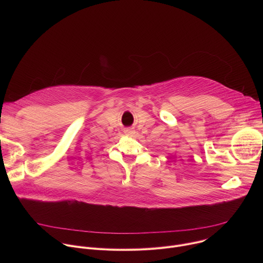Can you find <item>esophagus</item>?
I'll return each mask as SVG.
<instances>
[{
	"mask_svg": "<svg viewBox=\"0 0 263 263\" xmlns=\"http://www.w3.org/2000/svg\"><path fill=\"white\" fill-rule=\"evenodd\" d=\"M125 134L133 136L135 134V130H133V128H126L125 129Z\"/></svg>",
	"mask_w": 263,
	"mask_h": 263,
	"instance_id": "esophagus-1",
	"label": "esophagus"
}]
</instances>
